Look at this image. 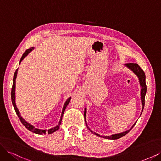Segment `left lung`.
Wrapping results in <instances>:
<instances>
[{"label":"left lung","mask_w":161,"mask_h":161,"mask_svg":"<svg viewBox=\"0 0 161 161\" xmlns=\"http://www.w3.org/2000/svg\"><path fill=\"white\" fill-rule=\"evenodd\" d=\"M124 66L128 68L129 70H130L131 72H133L134 74L138 78V80H139V83L141 87V90H140V99H141V102H142V112H141V114H142L143 109H144V103H145V95L146 93H147V85H146V76H145V73L141 69V68L139 66V65L138 64H136V63H128V64H124ZM86 108H85V112H84V115H85V124L87 126V128L90 130V131L91 133L94 134L97 136H99L101 138H103L105 139H109V140H117V139H119L121 137H123L124 136L127 134L129 131L132 129V128L135 125L136 123L131 126V128L130 129H129L127 131H123V132H121V133H118V134H112L110 136H101L99 134L95 133V131H92L89 127L88 125H87V123H86Z\"/></svg>","instance_id":"left-lung-1"}]
</instances>
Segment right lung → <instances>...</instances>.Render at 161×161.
Wrapping results in <instances>:
<instances>
[{"label":"right lung","mask_w":161,"mask_h":161,"mask_svg":"<svg viewBox=\"0 0 161 161\" xmlns=\"http://www.w3.org/2000/svg\"><path fill=\"white\" fill-rule=\"evenodd\" d=\"M34 47H32L31 48H30V49L27 50L25 52H24V53L23 54L21 60H20V62H19V64H21V61L25 58L29 53H30L32 50H34ZM17 72H18V69L16 70L15 72H14V76H13V86H12V89H11V101H12V103H13V105L14 107V110H15V112L16 114L17 115V116L19 117V119H20V121H21V123L23 124V125L25 126V127L30 130V131H32V132L35 133V134H45L46 132H48V134H52L53 132H54V131H57L58 129H59L60 128V125L61 124V122H62V115L63 114H64V112L66 108L67 105H69V103H70V99H71V97H69V99H68L66 102L64 103V106H63V109H62V114H61V117H60V121H59V123H58V124L57 125H56L55 127H53L52 128H50L49 130H42V129H39V128H36L34 127V126L28 123L27 121H26L25 119H24L21 115V114L20 112H19V109H17V105H16V103H15V86H16V79H17Z\"/></svg>","instance_id":"add662e5"}]
</instances>
